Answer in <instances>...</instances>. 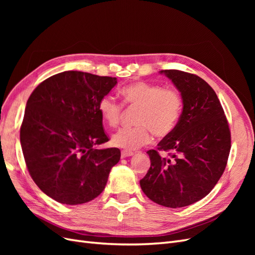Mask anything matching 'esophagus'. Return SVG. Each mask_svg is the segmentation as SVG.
Here are the masks:
<instances>
[{"instance_id":"1","label":"esophagus","mask_w":255,"mask_h":255,"mask_svg":"<svg viewBox=\"0 0 255 255\" xmlns=\"http://www.w3.org/2000/svg\"><path fill=\"white\" fill-rule=\"evenodd\" d=\"M133 154H134V153H133L132 151L123 150V151H121V157H122V158H125V157H129V156H132Z\"/></svg>"}]
</instances>
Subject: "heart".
Wrapping results in <instances>:
<instances>
[{
  "instance_id": "b5f03b06",
  "label": "heart",
  "mask_w": 255,
  "mask_h": 255,
  "mask_svg": "<svg viewBox=\"0 0 255 255\" xmlns=\"http://www.w3.org/2000/svg\"><path fill=\"white\" fill-rule=\"evenodd\" d=\"M120 95L123 102L139 107V111L136 116L137 127L122 128L113 136V143L118 148L136 150L149 143L152 134L158 138L169 136L179 123L183 102L175 89L146 82H134L123 87ZM98 110L110 127L119 126L122 105L112 95H105L99 100Z\"/></svg>"
}]
</instances>
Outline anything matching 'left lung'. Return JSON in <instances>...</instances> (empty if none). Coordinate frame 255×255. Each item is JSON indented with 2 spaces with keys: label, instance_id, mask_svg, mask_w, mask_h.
<instances>
[{
  "label": "left lung",
  "instance_id": "1",
  "mask_svg": "<svg viewBox=\"0 0 255 255\" xmlns=\"http://www.w3.org/2000/svg\"><path fill=\"white\" fill-rule=\"evenodd\" d=\"M181 92L183 111L173 132L159 141L161 157L149 150L150 169L140 180L144 195L166 207L187 206L203 199L225 171L231 133L214 89L198 75L161 70Z\"/></svg>",
  "mask_w": 255,
  "mask_h": 255
}]
</instances>
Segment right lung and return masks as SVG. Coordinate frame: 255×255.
Instances as JSON below:
<instances>
[{
    "mask_svg": "<svg viewBox=\"0 0 255 255\" xmlns=\"http://www.w3.org/2000/svg\"><path fill=\"white\" fill-rule=\"evenodd\" d=\"M116 84L111 76L65 71L38 85L27 100L20 129L23 156L37 186L59 203L97 198L120 160L119 149L96 146L109 141L99 100Z\"/></svg>",
    "mask_w": 255,
    "mask_h": 255,
    "instance_id": "add662e5",
    "label": "right lung"
}]
</instances>
